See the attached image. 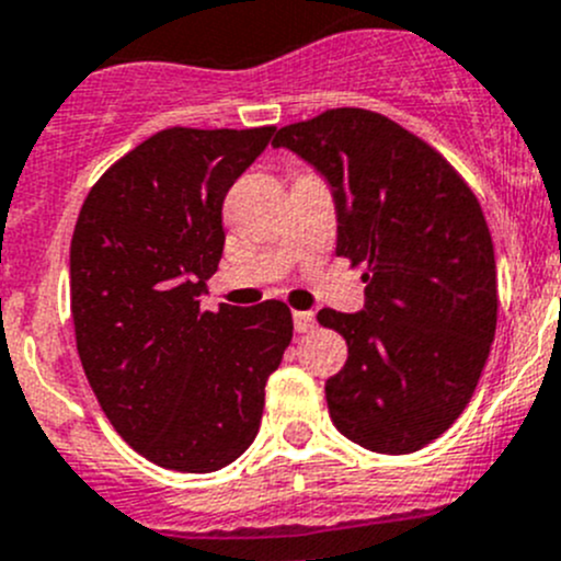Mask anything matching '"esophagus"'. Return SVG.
<instances>
[{"instance_id":"1","label":"esophagus","mask_w":561,"mask_h":561,"mask_svg":"<svg viewBox=\"0 0 561 561\" xmlns=\"http://www.w3.org/2000/svg\"><path fill=\"white\" fill-rule=\"evenodd\" d=\"M317 328V319L311 311H295V330L297 333H311Z\"/></svg>"}]
</instances>
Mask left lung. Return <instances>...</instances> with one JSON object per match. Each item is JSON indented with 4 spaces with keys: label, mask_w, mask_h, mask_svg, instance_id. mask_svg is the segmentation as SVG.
<instances>
[{
    "label": "left lung",
    "mask_w": 561,
    "mask_h": 561,
    "mask_svg": "<svg viewBox=\"0 0 561 561\" xmlns=\"http://www.w3.org/2000/svg\"><path fill=\"white\" fill-rule=\"evenodd\" d=\"M272 146L324 175L335 255L369 266L364 311L317 313L350 350L324 382L335 430L377 455L424 449L471 402L495 335V255L477 195L435 148L369 110H328L277 129Z\"/></svg>",
    "instance_id": "1"
}]
</instances>
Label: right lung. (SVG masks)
Instances as JSON below:
<instances>
[{"label":"right lung","instance_id":"add662e5","mask_svg":"<svg viewBox=\"0 0 561 561\" xmlns=\"http://www.w3.org/2000/svg\"><path fill=\"white\" fill-rule=\"evenodd\" d=\"M272 131H157L95 181L73 228L82 369L117 435L170 471H220L253 444L291 341L284 302L201 308L226 244L222 201Z\"/></svg>","mask_w":561,"mask_h":561}]
</instances>
